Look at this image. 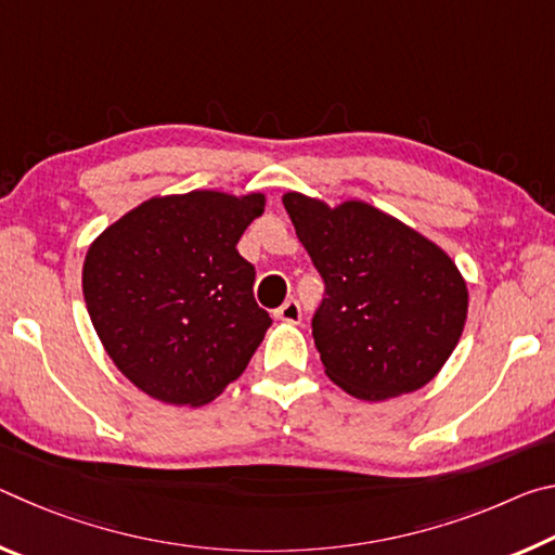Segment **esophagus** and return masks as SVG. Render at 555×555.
Returning a JSON list of instances; mask_svg holds the SVG:
<instances>
[{
	"mask_svg": "<svg viewBox=\"0 0 555 555\" xmlns=\"http://www.w3.org/2000/svg\"><path fill=\"white\" fill-rule=\"evenodd\" d=\"M300 306H298V300L296 298H291V300H286L284 306L281 308H276V318L279 321H284V323H300Z\"/></svg>",
	"mask_w": 555,
	"mask_h": 555,
	"instance_id": "obj_1",
	"label": "esophagus"
}]
</instances>
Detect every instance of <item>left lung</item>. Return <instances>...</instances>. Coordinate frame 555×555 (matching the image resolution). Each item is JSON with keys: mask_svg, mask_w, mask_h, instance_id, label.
<instances>
[{"mask_svg": "<svg viewBox=\"0 0 555 555\" xmlns=\"http://www.w3.org/2000/svg\"><path fill=\"white\" fill-rule=\"evenodd\" d=\"M284 208L325 298L313 340L325 374L364 401L416 391L463 335L467 286L443 249L367 203L286 193Z\"/></svg>", "mask_w": 555, "mask_h": 555, "instance_id": "1", "label": "left lung"}]
</instances>
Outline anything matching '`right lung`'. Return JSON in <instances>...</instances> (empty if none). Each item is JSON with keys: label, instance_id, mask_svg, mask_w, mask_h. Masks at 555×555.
<instances>
[{"label": "right lung", "instance_id": "1", "mask_svg": "<svg viewBox=\"0 0 555 555\" xmlns=\"http://www.w3.org/2000/svg\"><path fill=\"white\" fill-rule=\"evenodd\" d=\"M261 212V193L166 195L92 242L82 267L90 321L149 397L203 406L247 370L271 318L257 306V271L237 242Z\"/></svg>", "mask_w": 555, "mask_h": 555}]
</instances>
